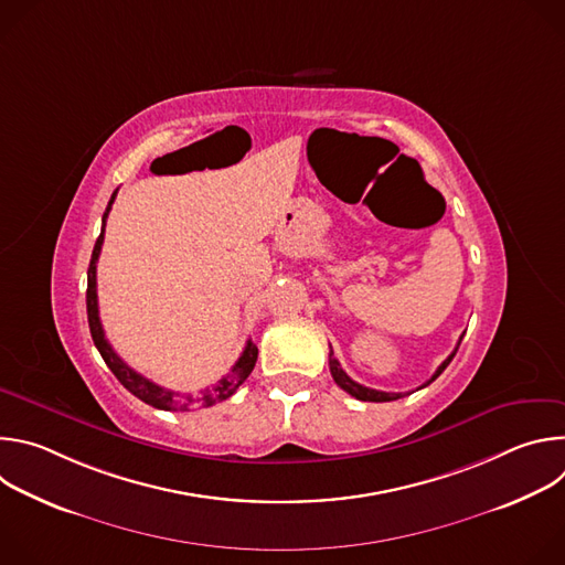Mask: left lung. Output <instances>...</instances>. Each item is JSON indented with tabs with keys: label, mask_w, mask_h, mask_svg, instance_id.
<instances>
[{
	"label": "left lung",
	"mask_w": 565,
	"mask_h": 565,
	"mask_svg": "<svg viewBox=\"0 0 565 565\" xmlns=\"http://www.w3.org/2000/svg\"><path fill=\"white\" fill-rule=\"evenodd\" d=\"M462 340V338H460ZM460 340H458V347H460ZM458 347L454 349V353L438 366V371L431 375V380L429 382H434L445 369H447V364L454 360V355H456V351H458ZM329 366H331V375H333V380L338 382V386H342L347 393H351L353 397H358V399H364V402H391V399H397V397H402V393H386V391H375V388H369V386H362V384H358L355 380H351L344 371H342V366H340V362L335 360V355H333V349H331V353H329ZM427 382V384H429ZM427 384H423V386H427Z\"/></svg>",
	"instance_id": "1"
}]
</instances>
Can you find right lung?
<instances>
[{"instance_id": "add662e5", "label": "right lung", "mask_w": 565, "mask_h": 565, "mask_svg": "<svg viewBox=\"0 0 565 565\" xmlns=\"http://www.w3.org/2000/svg\"><path fill=\"white\" fill-rule=\"evenodd\" d=\"M118 192V190H116ZM116 192L111 194V201L103 214V230H100V236L96 241L94 246V253H92V262H89V270H87V317H89V331H92V338H94V344L96 349L100 351L105 364L111 369V373L118 377V382L129 391L134 393L138 399L147 402V405L156 407V409H166V412H190L192 407H212L216 405V402H223L227 399L241 384L246 382V377L253 373L255 369V362H257V347L248 340L244 353H241V358L236 360V364L232 366V371L221 377L214 386H207L203 388L199 395H181V393H174L166 386H158L156 382L147 380L145 375H140L138 371H134L131 366H127L118 353L111 349V344L107 342L105 338V331H103V324H100V315H98V292H96V264H98V257H100V250H103V241H105V223H107V216H109V210H111V203L116 199Z\"/></svg>"}]
</instances>
